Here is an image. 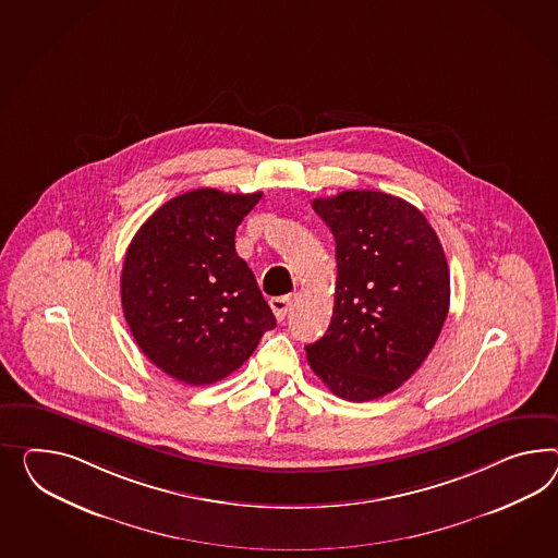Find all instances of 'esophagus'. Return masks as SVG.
Here are the masks:
<instances>
[{
    "instance_id": "obj_1",
    "label": "esophagus",
    "mask_w": 558,
    "mask_h": 558,
    "mask_svg": "<svg viewBox=\"0 0 558 558\" xmlns=\"http://www.w3.org/2000/svg\"><path fill=\"white\" fill-rule=\"evenodd\" d=\"M269 305H271L275 317H277L279 322H283V319H286L287 312L291 310V298H289V295H283V298H272V300L269 301Z\"/></svg>"
}]
</instances>
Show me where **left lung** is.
Wrapping results in <instances>:
<instances>
[{
  "label": "left lung",
  "instance_id": "obj_1",
  "mask_svg": "<svg viewBox=\"0 0 558 558\" xmlns=\"http://www.w3.org/2000/svg\"><path fill=\"white\" fill-rule=\"evenodd\" d=\"M336 239L338 279L324 338L305 345L312 371L352 402L385 397L429 356L449 312L439 236L413 204L376 190L315 198Z\"/></svg>",
  "mask_w": 558,
  "mask_h": 558
}]
</instances>
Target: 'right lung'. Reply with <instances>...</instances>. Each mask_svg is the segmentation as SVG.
<instances>
[{
	"label": "right lung",
	"instance_id": "right-lung-1",
	"mask_svg": "<svg viewBox=\"0 0 558 558\" xmlns=\"http://www.w3.org/2000/svg\"><path fill=\"white\" fill-rule=\"evenodd\" d=\"M260 196L192 190L158 208L129 244L121 271L129 329L145 356L184 385L222 380L277 326L234 248Z\"/></svg>",
	"mask_w": 558,
	"mask_h": 558
}]
</instances>
